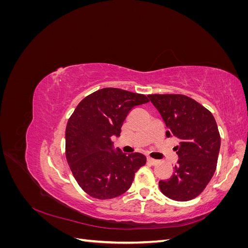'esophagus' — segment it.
<instances>
[{
	"label": "esophagus",
	"mask_w": 248,
	"mask_h": 248,
	"mask_svg": "<svg viewBox=\"0 0 248 248\" xmlns=\"http://www.w3.org/2000/svg\"><path fill=\"white\" fill-rule=\"evenodd\" d=\"M148 162H149L150 164H152V166H155V164L158 163V160L153 159V158H151V157H148Z\"/></svg>",
	"instance_id": "obj_1"
}]
</instances>
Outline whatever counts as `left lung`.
Masks as SVG:
<instances>
[{"label":"left lung","instance_id":"left-lung-1","mask_svg":"<svg viewBox=\"0 0 248 248\" xmlns=\"http://www.w3.org/2000/svg\"><path fill=\"white\" fill-rule=\"evenodd\" d=\"M175 138L178 162L174 175L159 181L164 196L178 202L197 198L213 177L220 149V136L213 115L199 102L180 94L148 95Z\"/></svg>","mask_w":248,"mask_h":248}]
</instances>
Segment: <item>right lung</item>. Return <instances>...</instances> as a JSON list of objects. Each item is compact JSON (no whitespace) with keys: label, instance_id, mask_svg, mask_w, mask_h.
Returning <instances> with one entry per match:
<instances>
[{"label":"right lung","instance_id":"1","mask_svg":"<svg viewBox=\"0 0 248 248\" xmlns=\"http://www.w3.org/2000/svg\"><path fill=\"white\" fill-rule=\"evenodd\" d=\"M149 99L117 88L98 90L82 99L66 126V159L81 189L98 200L121 196L134 174L145 166L140 153L125 154L114 147L128 112Z\"/></svg>","mask_w":248,"mask_h":248}]
</instances>
